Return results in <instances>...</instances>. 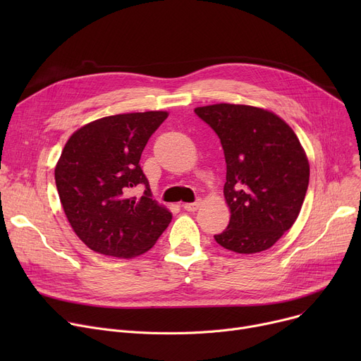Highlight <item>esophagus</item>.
I'll return each mask as SVG.
<instances>
[{
  "label": "esophagus",
  "instance_id": "esophagus-1",
  "mask_svg": "<svg viewBox=\"0 0 361 361\" xmlns=\"http://www.w3.org/2000/svg\"><path fill=\"white\" fill-rule=\"evenodd\" d=\"M199 206H200V202H199V200H197V202H193V203H184V204H183L184 211H187V212H195V211H197Z\"/></svg>",
  "mask_w": 361,
  "mask_h": 361
}]
</instances>
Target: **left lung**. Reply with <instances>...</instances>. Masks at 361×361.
Segmentation results:
<instances>
[{
  "instance_id": "obj_1",
  "label": "left lung",
  "mask_w": 361,
  "mask_h": 361,
  "mask_svg": "<svg viewBox=\"0 0 361 361\" xmlns=\"http://www.w3.org/2000/svg\"><path fill=\"white\" fill-rule=\"evenodd\" d=\"M196 116L221 140L230 224L214 235L224 249L252 255L269 247L295 222L310 166L293 128L274 112L234 104L199 106Z\"/></svg>"
}]
</instances>
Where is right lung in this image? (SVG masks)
Returning a JSON list of instances; mask_svg holds the SVG:
<instances>
[{"instance_id":"add662e5","label":"right lung","mask_w":361,"mask_h":361,"mask_svg":"<svg viewBox=\"0 0 361 361\" xmlns=\"http://www.w3.org/2000/svg\"><path fill=\"white\" fill-rule=\"evenodd\" d=\"M168 112L104 117L79 128L55 166V184L74 233L93 252L128 259L147 252L173 215L152 199L139 164ZM142 188L144 195H134Z\"/></svg>"}]
</instances>
